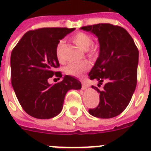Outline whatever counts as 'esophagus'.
I'll return each mask as SVG.
<instances>
[{"mask_svg":"<svg viewBox=\"0 0 151 151\" xmlns=\"http://www.w3.org/2000/svg\"><path fill=\"white\" fill-rule=\"evenodd\" d=\"M88 88V86H87V85L86 84V83H84V82H82V90H86V89Z\"/></svg>","mask_w":151,"mask_h":151,"instance_id":"esophagus-1","label":"esophagus"}]
</instances>
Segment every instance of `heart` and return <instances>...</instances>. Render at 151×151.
Masks as SVG:
<instances>
[{
	"instance_id": "obj_1",
	"label": "heart",
	"mask_w": 151,
	"mask_h": 151,
	"mask_svg": "<svg viewBox=\"0 0 151 151\" xmlns=\"http://www.w3.org/2000/svg\"><path fill=\"white\" fill-rule=\"evenodd\" d=\"M72 41L81 49L88 52L89 54L92 55L94 52V48H89L92 44V38L89 36L88 34L85 32H79L76 33L73 37H72ZM64 42L60 41L58 42L56 48V55L60 61H62V58H61V49H62ZM90 68V65L87 61H81L78 63H71L68 65L65 68V71L68 74H70L75 77H81L83 75V73L86 71Z\"/></svg>"
}]
</instances>
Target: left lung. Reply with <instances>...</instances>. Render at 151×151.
Instances as JSON below:
<instances>
[{"instance_id":"obj_1","label":"left lung","mask_w":151,"mask_h":151,"mask_svg":"<svg viewBox=\"0 0 151 151\" xmlns=\"http://www.w3.org/2000/svg\"><path fill=\"white\" fill-rule=\"evenodd\" d=\"M98 38L99 53L89 76L102 84L103 90L92 88L99 93L96 108L89 109L94 117L110 119L121 114L130 103L137 85L139 52L130 34L122 27L109 23L81 27Z\"/></svg>"}]
</instances>
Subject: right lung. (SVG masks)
I'll return each instance as SVG.
<instances>
[{"instance_id":"1","label":"right lung","mask_w":151,"mask_h":151,"mask_svg":"<svg viewBox=\"0 0 151 151\" xmlns=\"http://www.w3.org/2000/svg\"><path fill=\"white\" fill-rule=\"evenodd\" d=\"M74 30H31L23 35L11 52L12 86L22 108L32 117L48 119L57 116L62 110L67 92L81 89V81L69 75L55 84L48 81L54 74L62 77L61 72H55V68L59 67L56 48L60 40Z\"/></svg>"}]
</instances>
